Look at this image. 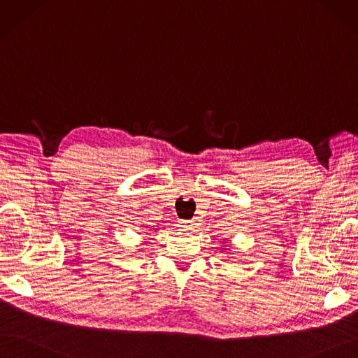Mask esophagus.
I'll use <instances>...</instances> for the list:
<instances>
[{
	"instance_id": "esophagus-1",
	"label": "esophagus",
	"mask_w": 358,
	"mask_h": 358,
	"mask_svg": "<svg viewBox=\"0 0 358 358\" xmlns=\"http://www.w3.org/2000/svg\"><path fill=\"white\" fill-rule=\"evenodd\" d=\"M178 227L182 231H189V230H192L194 227V222L190 221V220H180L178 221Z\"/></svg>"
}]
</instances>
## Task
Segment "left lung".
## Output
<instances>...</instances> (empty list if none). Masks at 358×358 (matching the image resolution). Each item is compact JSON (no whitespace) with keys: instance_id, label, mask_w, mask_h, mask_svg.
I'll use <instances>...</instances> for the list:
<instances>
[{"instance_id":"8db88e82","label":"left lung","mask_w":358,"mask_h":358,"mask_svg":"<svg viewBox=\"0 0 358 358\" xmlns=\"http://www.w3.org/2000/svg\"><path fill=\"white\" fill-rule=\"evenodd\" d=\"M226 250H227V249H226Z\"/></svg>"}]
</instances>
